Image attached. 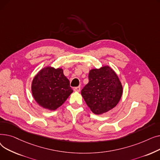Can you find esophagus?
Listing matches in <instances>:
<instances>
[{"instance_id":"1","label":"esophagus","mask_w":160,"mask_h":160,"mask_svg":"<svg viewBox=\"0 0 160 160\" xmlns=\"http://www.w3.org/2000/svg\"><path fill=\"white\" fill-rule=\"evenodd\" d=\"M74 91H77V92H79L80 91V87L78 86V87H76L74 88Z\"/></svg>"}]
</instances>
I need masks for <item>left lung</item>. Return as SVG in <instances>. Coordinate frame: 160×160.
<instances>
[{
    "instance_id": "1",
    "label": "left lung",
    "mask_w": 160,
    "mask_h": 160,
    "mask_svg": "<svg viewBox=\"0 0 160 160\" xmlns=\"http://www.w3.org/2000/svg\"><path fill=\"white\" fill-rule=\"evenodd\" d=\"M89 82L81 94L90 110L102 114L115 108L122 94V86L118 76L108 65L91 69Z\"/></svg>"
}]
</instances>
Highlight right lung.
<instances>
[{
  "label": "right lung",
  "instance_id": "obj_1",
  "mask_svg": "<svg viewBox=\"0 0 160 160\" xmlns=\"http://www.w3.org/2000/svg\"><path fill=\"white\" fill-rule=\"evenodd\" d=\"M69 80L61 68L46 67L39 71L32 83V93L37 103L43 108L55 110L72 93Z\"/></svg>",
  "mask_w": 160,
  "mask_h": 160
}]
</instances>
